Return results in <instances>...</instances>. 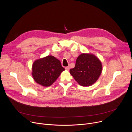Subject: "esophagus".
<instances>
[{"instance_id": "1", "label": "esophagus", "mask_w": 132, "mask_h": 132, "mask_svg": "<svg viewBox=\"0 0 132 132\" xmlns=\"http://www.w3.org/2000/svg\"><path fill=\"white\" fill-rule=\"evenodd\" d=\"M69 69H70L69 66H67V67H65V69H66V70H69Z\"/></svg>"}]
</instances>
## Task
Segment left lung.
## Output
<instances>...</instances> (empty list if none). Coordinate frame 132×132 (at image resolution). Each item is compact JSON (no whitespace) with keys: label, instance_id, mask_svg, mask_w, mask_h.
<instances>
[{"label":"left lung","instance_id":"1","mask_svg":"<svg viewBox=\"0 0 132 132\" xmlns=\"http://www.w3.org/2000/svg\"><path fill=\"white\" fill-rule=\"evenodd\" d=\"M102 71V63L96 56L82 53L77 59L75 67L70 69V73L80 85L87 86L98 80Z\"/></svg>","mask_w":132,"mask_h":132}]
</instances>
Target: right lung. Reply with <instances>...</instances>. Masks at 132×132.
Segmentation results:
<instances>
[{"label":"right lung","mask_w":132,"mask_h":132,"mask_svg":"<svg viewBox=\"0 0 132 132\" xmlns=\"http://www.w3.org/2000/svg\"><path fill=\"white\" fill-rule=\"evenodd\" d=\"M65 70L61 62L52 55L35 61L32 67L34 80L43 86L51 85Z\"/></svg>","instance_id":"right-lung-1"}]
</instances>
